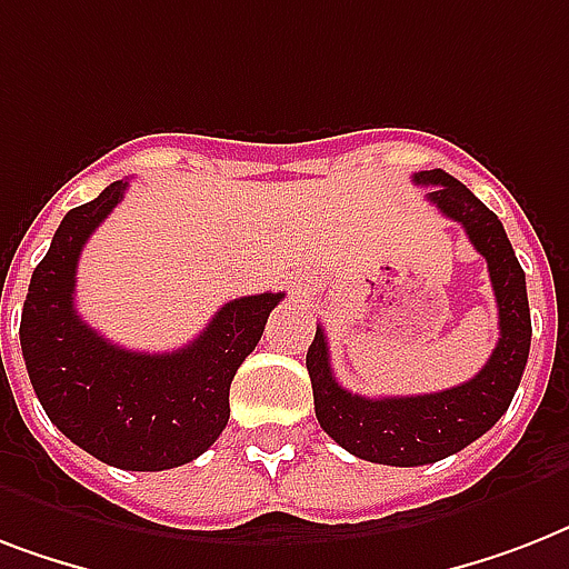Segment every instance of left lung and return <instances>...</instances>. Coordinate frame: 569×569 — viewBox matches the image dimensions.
<instances>
[{
  "instance_id": "left-lung-1",
  "label": "left lung",
  "mask_w": 569,
  "mask_h": 569,
  "mask_svg": "<svg viewBox=\"0 0 569 569\" xmlns=\"http://www.w3.org/2000/svg\"><path fill=\"white\" fill-rule=\"evenodd\" d=\"M416 186H428V200L446 218L463 223L472 248L487 259L496 307L499 342L485 369L460 387L428 396L366 398L339 387L330 369L328 337L316 328L307 372L312 380L316 416L321 428L355 458L387 467H422L467 449L493 428L511 407L529 360L531 316L526 274L513 257L502 221L472 191L440 168L413 173Z\"/></svg>"
}]
</instances>
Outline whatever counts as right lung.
<instances>
[{
    "label": "right lung",
    "instance_id": "1",
    "mask_svg": "<svg viewBox=\"0 0 569 569\" xmlns=\"http://www.w3.org/2000/svg\"><path fill=\"white\" fill-rule=\"evenodd\" d=\"M123 191L127 182H111L58 223L31 274L20 346L31 387L67 440L109 467L159 472L200 458L221 437L232 378L283 292L223 303L194 342L168 355L127 351L102 339L76 312V266Z\"/></svg>",
    "mask_w": 569,
    "mask_h": 569
}]
</instances>
